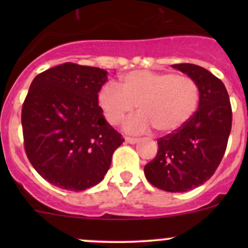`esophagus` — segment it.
<instances>
[{"mask_svg": "<svg viewBox=\"0 0 248 248\" xmlns=\"http://www.w3.org/2000/svg\"><path fill=\"white\" fill-rule=\"evenodd\" d=\"M124 140H126V141L128 142V144H137V142L139 141L138 138H132V137H126V138H124Z\"/></svg>", "mask_w": 248, "mask_h": 248, "instance_id": "34e87169", "label": "esophagus"}]
</instances>
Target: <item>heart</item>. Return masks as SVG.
Returning a JSON list of instances; mask_svg holds the SVG:
<instances>
[{"label":"heart","mask_w":248,"mask_h":248,"mask_svg":"<svg viewBox=\"0 0 248 248\" xmlns=\"http://www.w3.org/2000/svg\"><path fill=\"white\" fill-rule=\"evenodd\" d=\"M199 98L198 84L186 74L133 71L120 78L119 87H102L97 101L111 126L119 124L137 106L138 114L124 124L127 131L144 133L152 127L157 133L169 134L192 119Z\"/></svg>","instance_id":"heart-1"}]
</instances>
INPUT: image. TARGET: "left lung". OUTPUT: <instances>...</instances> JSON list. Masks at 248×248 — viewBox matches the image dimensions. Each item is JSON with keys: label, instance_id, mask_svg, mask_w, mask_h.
Here are the masks:
<instances>
[{"label": "left lung", "instance_id": "obj_1", "mask_svg": "<svg viewBox=\"0 0 248 248\" xmlns=\"http://www.w3.org/2000/svg\"><path fill=\"white\" fill-rule=\"evenodd\" d=\"M199 86L198 110L182 128L157 140L156 157L145 166L147 181L167 192H187L210 179L221 163L232 129V106L223 82L191 63L172 64Z\"/></svg>", "mask_w": 248, "mask_h": 248}]
</instances>
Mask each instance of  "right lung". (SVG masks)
<instances>
[{
  "mask_svg": "<svg viewBox=\"0 0 248 248\" xmlns=\"http://www.w3.org/2000/svg\"><path fill=\"white\" fill-rule=\"evenodd\" d=\"M107 74L67 62L31 82L21 111L25 151L37 172L54 186L74 192L96 186L124 141L97 101Z\"/></svg>",
  "mask_w": 248,
  "mask_h": 248,
  "instance_id": "1",
  "label": "right lung"
}]
</instances>
